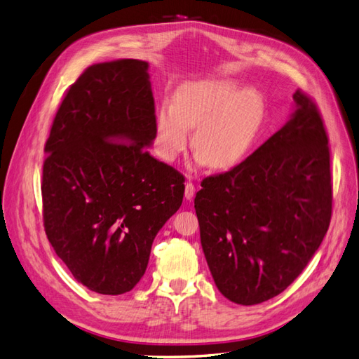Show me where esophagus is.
Listing matches in <instances>:
<instances>
[{"label": "esophagus", "instance_id": "obj_1", "mask_svg": "<svg viewBox=\"0 0 359 359\" xmlns=\"http://www.w3.org/2000/svg\"><path fill=\"white\" fill-rule=\"evenodd\" d=\"M196 196V187L193 182H188L185 185V198L187 200H193Z\"/></svg>", "mask_w": 359, "mask_h": 359}]
</instances>
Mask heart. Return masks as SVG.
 Wrapping results in <instances>:
<instances>
[{"label":"heart","mask_w":359,"mask_h":359,"mask_svg":"<svg viewBox=\"0 0 359 359\" xmlns=\"http://www.w3.org/2000/svg\"><path fill=\"white\" fill-rule=\"evenodd\" d=\"M264 102L258 91L236 81L211 79L188 82L163 102L156 114V145L161 157L174 162L189 144L197 161L224 171L238 165L260 131Z\"/></svg>","instance_id":"b5f03b06"}]
</instances>
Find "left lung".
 Listing matches in <instances>:
<instances>
[{"label": "left lung", "instance_id": "1", "mask_svg": "<svg viewBox=\"0 0 359 359\" xmlns=\"http://www.w3.org/2000/svg\"><path fill=\"white\" fill-rule=\"evenodd\" d=\"M290 119L231 171L206 177L194 198L215 286L252 306L277 297L309 263L332 215L330 153L318 108L294 93Z\"/></svg>", "mask_w": 359, "mask_h": 359}]
</instances>
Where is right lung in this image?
Segmentation results:
<instances>
[{
	"mask_svg": "<svg viewBox=\"0 0 359 359\" xmlns=\"http://www.w3.org/2000/svg\"><path fill=\"white\" fill-rule=\"evenodd\" d=\"M154 139L145 61L88 67L55 116L44 148V228L56 255L93 292L135 287L154 237L182 205L185 179L149 156Z\"/></svg>",
	"mask_w": 359,
	"mask_h": 359,
	"instance_id": "right-lung-1",
	"label": "right lung"
}]
</instances>
